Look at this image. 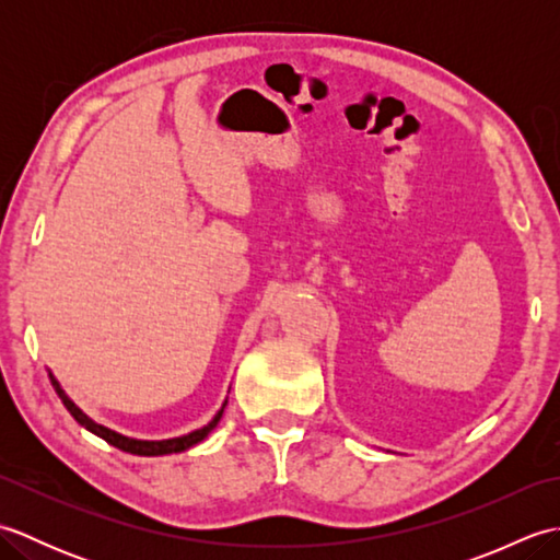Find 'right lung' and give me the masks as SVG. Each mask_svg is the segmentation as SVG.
Masks as SVG:
<instances>
[{"label":"right lung","instance_id":"1","mask_svg":"<svg viewBox=\"0 0 560 560\" xmlns=\"http://www.w3.org/2000/svg\"><path fill=\"white\" fill-rule=\"evenodd\" d=\"M50 380H52V387H55V392H57V397L62 399L67 411H69L71 416H74L77 423H81V425L86 428V431H91L93 435L103 438L105 443H110L113 447L122 450V452H129V455H141V457L173 455V452H183V450H187V447H192V445L201 443V440H205V438L213 431V428H217V423L221 421V416H223V409H225V401H223V407L219 409V413L213 416V419H211L205 428H197V431L187 433V435L171 438V440H135V438H127V435L115 433V431H110V428H105V425H101V423H96V421H91L89 416L83 413V411L77 407V404L65 395V389L59 387V383H57V380H55L52 375H50Z\"/></svg>","mask_w":560,"mask_h":560}]
</instances>
